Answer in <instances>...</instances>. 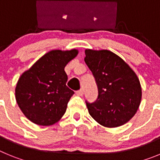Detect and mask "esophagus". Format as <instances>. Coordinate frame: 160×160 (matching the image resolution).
<instances>
[{"label": "esophagus", "mask_w": 160, "mask_h": 160, "mask_svg": "<svg viewBox=\"0 0 160 160\" xmlns=\"http://www.w3.org/2000/svg\"><path fill=\"white\" fill-rule=\"evenodd\" d=\"M83 94H84V91H83L82 89H80V90H78L77 92H76V94H77L78 96H82Z\"/></svg>", "instance_id": "34e87169"}]
</instances>
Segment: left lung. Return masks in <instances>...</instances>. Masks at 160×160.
Listing matches in <instances>:
<instances>
[{"label": "left lung", "instance_id": "1", "mask_svg": "<svg viewBox=\"0 0 160 160\" xmlns=\"http://www.w3.org/2000/svg\"><path fill=\"white\" fill-rule=\"evenodd\" d=\"M85 62L95 78L98 98L87 102L89 114L106 128L127 123L136 114L142 87L138 76L123 59L107 49L85 50Z\"/></svg>", "mask_w": 160, "mask_h": 160}]
</instances>
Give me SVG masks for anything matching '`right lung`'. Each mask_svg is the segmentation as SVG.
I'll return each instance as SVG.
<instances>
[{"label": "right lung", "mask_w": 160, "mask_h": 160, "mask_svg": "<svg viewBox=\"0 0 160 160\" xmlns=\"http://www.w3.org/2000/svg\"><path fill=\"white\" fill-rule=\"evenodd\" d=\"M78 50L54 49L44 54L20 76L15 88L18 107L39 126H50L62 118L74 92L66 87L64 69Z\"/></svg>", "instance_id": "1"}]
</instances>
